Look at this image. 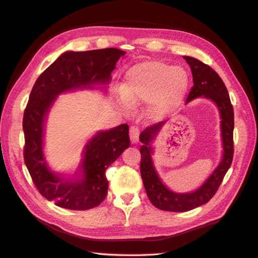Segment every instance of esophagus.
<instances>
[{"mask_svg": "<svg viewBox=\"0 0 258 258\" xmlns=\"http://www.w3.org/2000/svg\"><path fill=\"white\" fill-rule=\"evenodd\" d=\"M139 136H140V130L138 126H131L129 129V137L130 141L132 143H137L139 141Z\"/></svg>", "mask_w": 258, "mask_h": 258, "instance_id": "obj_1", "label": "esophagus"}]
</instances>
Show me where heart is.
<instances>
[{"label": "heart", "mask_w": 258, "mask_h": 258, "mask_svg": "<svg viewBox=\"0 0 258 258\" xmlns=\"http://www.w3.org/2000/svg\"><path fill=\"white\" fill-rule=\"evenodd\" d=\"M187 87L188 76L183 68L160 61H144L128 70L121 93L128 105L147 102V115L159 118L181 103Z\"/></svg>", "instance_id": "obj_1"}]
</instances>
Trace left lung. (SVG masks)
Segmentation results:
<instances>
[{
  "instance_id": "8db88e82",
  "label": "left lung",
  "mask_w": 258,
  "mask_h": 258,
  "mask_svg": "<svg viewBox=\"0 0 258 258\" xmlns=\"http://www.w3.org/2000/svg\"><path fill=\"white\" fill-rule=\"evenodd\" d=\"M189 64L194 86L191 87L186 102L204 97L212 100L218 107L221 114V129L223 139V159L214 172L200 188L189 194H176L171 191L162 183L154 168L152 160V141L158 134L165 121L154 123L145 128L140 135V141L143 145L140 148L141 153V175L147 197L152 204L160 210L170 212H186L198 208L211 200L218 187L222 184L225 174L231 166L233 158V107L230 102L227 88L222 79L214 70L196 58L184 56Z\"/></svg>"
}]
</instances>
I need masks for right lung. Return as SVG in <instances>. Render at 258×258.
Masks as SVG:
<instances>
[{
	"label": "right lung",
	"instance_id": "1",
	"mask_svg": "<svg viewBox=\"0 0 258 258\" xmlns=\"http://www.w3.org/2000/svg\"><path fill=\"white\" fill-rule=\"evenodd\" d=\"M124 54L126 51L117 48L67 51L38 76L31 90L22 120L23 159L37 190L60 208L89 210L105 199L106 169L129 147V128L122 123L98 132L85 146L83 161L74 177L64 179L51 172L45 162V117L60 93L110 82L116 62Z\"/></svg>",
	"mask_w": 258,
	"mask_h": 258
}]
</instances>
